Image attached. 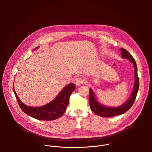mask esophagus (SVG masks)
Masks as SVG:
<instances>
[{
    "instance_id": "esophagus-1",
    "label": "esophagus",
    "mask_w": 152,
    "mask_h": 152,
    "mask_svg": "<svg viewBox=\"0 0 152 152\" xmlns=\"http://www.w3.org/2000/svg\"><path fill=\"white\" fill-rule=\"evenodd\" d=\"M85 79L82 76H79L78 77H77L76 79V82H75V83L76 85L77 86H79L82 84H83V83H85Z\"/></svg>"
}]
</instances>
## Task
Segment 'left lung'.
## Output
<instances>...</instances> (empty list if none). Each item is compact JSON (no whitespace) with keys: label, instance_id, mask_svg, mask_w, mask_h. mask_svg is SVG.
<instances>
[{"label":"left lung","instance_id":"1","mask_svg":"<svg viewBox=\"0 0 152 152\" xmlns=\"http://www.w3.org/2000/svg\"><path fill=\"white\" fill-rule=\"evenodd\" d=\"M121 52L123 58L128 59L131 61L134 66L135 70V83L134 89L131 97L129 100L124 103L121 106L111 107L104 106L100 104L96 100V96L91 89H90V96H89V103L90 105V108L93 112H94L96 115L103 117H111L117 115H121L126 112H127L130 108L133 105L135 100L136 99L137 93L139 89V78L137 73V66L135 62V60L133 56L130 54L126 49L121 48Z\"/></svg>","mask_w":152,"mask_h":152}]
</instances>
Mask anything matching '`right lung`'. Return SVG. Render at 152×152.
<instances>
[{
	"mask_svg": "<svg viewBox=\"0 0 152 152\" xmlns=\"http://www.w3.org/2000/svg\"><path fill=\"white\" fill-rule=\"evenodd\" d=\"M75 88L76 86L73 83L69 84L65 86L53 100L48 104L39 107H29L20 101L13 86V90L21 110L35 119L47 121L57 119L64 114L67 110L70 96Z\"/></svg>",
	"mask_w": 152,
	"mask_h": 152,
	"instance_id": "obj_1",
	"label": "right lung"
}]
</instances>
